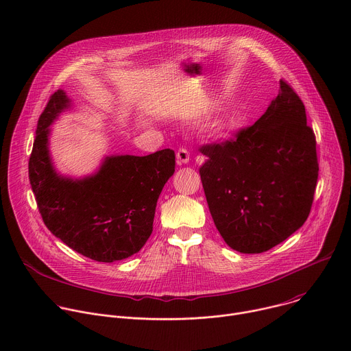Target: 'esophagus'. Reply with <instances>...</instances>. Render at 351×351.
<instances>
[{
  "mask_svg": "<svg viewBox=\"0 0 351 351\" xmlns=\"http://www.w3.org/2000/svg\"><path fill=\"white\" fill-rule=\"evenodd\" d=\"M176 160H178V164L182 165V164H187L189 160H190V154L186 148H179L178 153H176Z\"/></svg>",
  "mask_w": 351,
  "mask_h": 351,
  "instance_id": "1",
  "label": "esophagus"
}]
</instances>
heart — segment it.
<instances>
[{"mask_svg":"<svg viewBox=\"0 0 351 351\" xmlns=\"http://www.w3.org/2000/svg\"><path fill=\"white\" fill-rule=\"evenodd\" d=\"M229 132H230V125L229 123H221L218 128H217V134L219 137H226L229 136Z\"/></svg>","mask_w":351,"mask_h":351,"instance_id":"heart-1","label":"heart"}]
</instances>
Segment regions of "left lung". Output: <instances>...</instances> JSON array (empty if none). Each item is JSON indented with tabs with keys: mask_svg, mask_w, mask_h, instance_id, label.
Listing matches in <instances>:
<instances>
[{
	"mask_svg": "<svg viewBox=\"0 0 351 351\" xmlns=\"http://www.w3.org/2000/svg\"><path fill=\"white\" fill-rule=\"evenodd\" d=\"M199 152L208 157L199 175L211 217L236 252H268L308 218L319 171L317 143L303 101L286 82L254 125Z\"/></svg>",
	"mask_w": 351,
	"mask_h": 351,
	"instance_id": "left-lung-1",
	"label": "left lung"
}]
</instances>
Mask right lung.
<instances>
[{
    "instance_id": "add662e5",
    "label": "right lung",
    "mask_w": 351,
    "mask_h": 351,
    "mask_svg": "<svg viewBox=\"0 0 351 351\" xmlns=\"http://www.w3.org/2000/svg\"><path fill=\"white\" fill-rule=\"evenodd\" d=\"M72 107L56 91L40 115L29 160V179L41 218L56 237L98 263L125 260L140 252L153 232L158 197L175 172L173 149L145 157L107 156L83 178L57 172L49 154L54 121Z\"/></svg>"
}]
</instances>
